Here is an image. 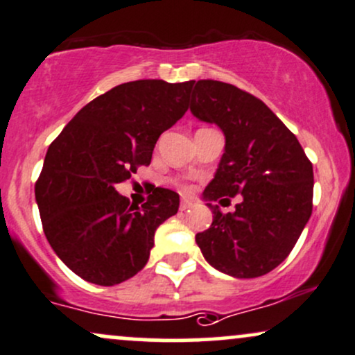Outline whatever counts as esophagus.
<instances>
[{
    "label": "esophagus",
    "instance_id": "1",
    "mask_svg": "<svg viewBox=\"0 0 355 355\" xmlns=\"http://www.w3.org/2000/svg\"><path fill=\"white\" fill-rule=\"evenodd\" d=\"M192 207V202H189V200H181V205H179V209H181V211H189V209Z\"/></svg>",
    "mask_w": 355,
    "mask_h": 355
}]
</instances>
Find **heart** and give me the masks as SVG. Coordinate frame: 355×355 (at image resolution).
I'll list each match as a JSON object with an SVG mask.
<instances>
[{
  "instance_id": "1",
  "label": "heart",
  "mask_w": 355,
  "mask_h": 355,
  "mask_svg": "<svg viewBox=\"0 0 355 355\" xmlns=\"http://www.w3.org/2000/svg\"><path fill=\"white\" fill-rule=\"evenodd\" d=\"M179 187H181L182 191H186V192H189L191 191V187L189 186H186V184H179Z\"/></svg>"
}]
</instances>
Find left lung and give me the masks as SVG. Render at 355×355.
Segmentation results:
<instances>
[{
	"label": "left lung",
	"mask_w": 355,
	"mask_h": 355,
	"mask_svg": "<svg viewBox=\"0 0 355 355\" xmlns=\"http://www.w3.org/2000/svg\"><path fill=\"white\" fill-rule=\"evenodd\" d=\"M191 112L225 135V153L204 191L212 225L196 235L214 268L257 278L290 255L313 212V164L298 138L260 98L218 80H191ZM222 214L212 200L234 197Z\"/></svg>",
	"instance_id": "8db88e82"
}]
</instances>
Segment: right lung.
Listing matches in <instances>:
<instances>
[{
    "label": "right lung",
    "instance_id": "1",
    "mask_svg": "<svg viewBox=\"0 0 355 355\" xmlns=\"http://www.w3.org/2000/svg\"><path fill=\"white\" fill-rule=\"evenodd\" d=\"M191 82L135 80L87 103L51 143L36 182L42 229L55 255L85 282L113 286L146 265L155 232L179 196L156 187L141 207L115 186L151 163L159 135L189 107Z\"/></svg>",
    "mask_w": 355,
    "mask_h": 355
}]
</instances>
